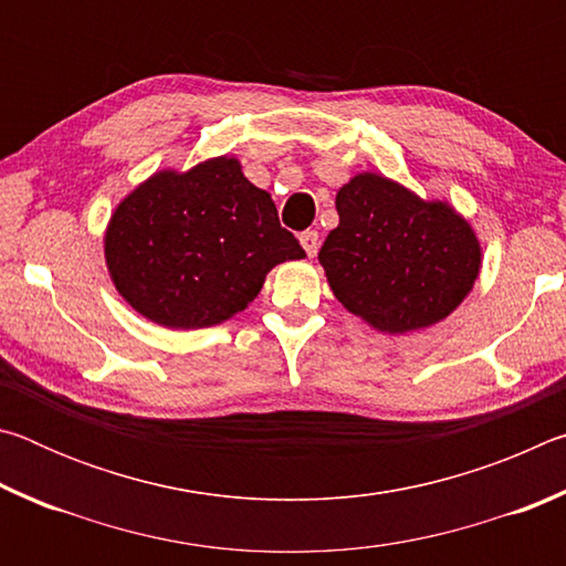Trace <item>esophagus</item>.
Returning a JSON list of instances; mask_svg holds the SVG:
<instances>
[{
	"label": "esophagus",
	"mask_w": 566,
	"mask_h": 566,
	"mask_svg": "<svg viewBox=\"0 0 566 566\" xmlns=\"http://www.w3.org/2000/svg\"><path fill=\"white\" fill-rule=\"evenodd\" d=\"M300 244L304 247L306 256H314V254H317V249H319V234L312 232V229H306V232L300 234Z\"/></svg>",
	"instance_id": "esophagus-1"
}]
</instances>
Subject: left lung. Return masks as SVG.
Listing matches in <instances>:
<instances>
[{"label":"left lung","mask_w":566,"mask_h":566,"mask_svg":"<svg viewBox=\"0 0 566 566\" xmlns=\"http://www.w3.org/2000/svg\"><path fill=\"white\" fill-rule=\"evenodd\" d=\"M337 212L319 264L344 310L371 329H427L472 292L482 244L447 199H421L395 179L359 171L339 187Z\"/></svg>","instance_id":"left-lung-1"}]
</instances>
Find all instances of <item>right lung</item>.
<instances>
[{
	"label": "right lung",
	"instance_id": "obj_1",
	"mask_svg": "<svg viewBox=\"0 0 566 566\" xmlns=\"http://www.w3.org/2000/svg\"><path fill=\"white\" fill-rule=\"evenodd\" d=\"M304 256L270 191L227 155L187 171H155L114 207L104 232V262L119 296L167 329L232 319L276 264Z\"/></svg>",
	"mask_w": 566,
	"mask_h": 566
}]
</instances>
